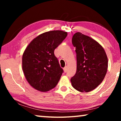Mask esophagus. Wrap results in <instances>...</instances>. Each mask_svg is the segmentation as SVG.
Listing matches in <instances>:
<instances>
[{"instance_id": "esophagus-1", "label": "esophagus", "mask_w": 121, "mask_h": 121, "mask_svg": "<svg viewBox=\"0 0 121 121\" xmlns=\"http://www.w3.org/2000/svg\"><path fill=\"white\" fill-rule=\"evenodd\" d=\"M67 67L65 66L64 68H63V71H64V73H66L67 71Z\"/></svg>"}]
</instances>
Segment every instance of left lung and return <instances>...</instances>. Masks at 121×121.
<instances>
[{"mask_svg": "<svg viewBox=\"0 0 121 121\" xmlns=\"http://www.w3.org/2000/svg\"><path fill=\"white\" fill-rule=\"evenodd\" d=\"M72 43L76 47L77 69L70 79L73 87L81 92L95 89L105 78L108 58L103 47L90 37L76 32Z\"/></svg>", "mask_w": 121, "mask_h": 121, "instance_id": "8db88e82", "label": "left lung"}]
</instances>
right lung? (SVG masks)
<instances>
[{"instance_id": "add662e5", "label": "right lung", "mask_w": 121, "mask_h": 121, "mask_svg": "<svg viewBox=\"0 0 121 121\" xmlns=\"http://www.w3.org/2000/svg\"><path fill=\"white\" fill-rule=\"evenodd\" d=\"M67 32L53 30L43 33L29 44L22 56V70L29 84L36 90L46 92L56 86L63 69L54 51Z\"/></svg>"}]
</instances>
